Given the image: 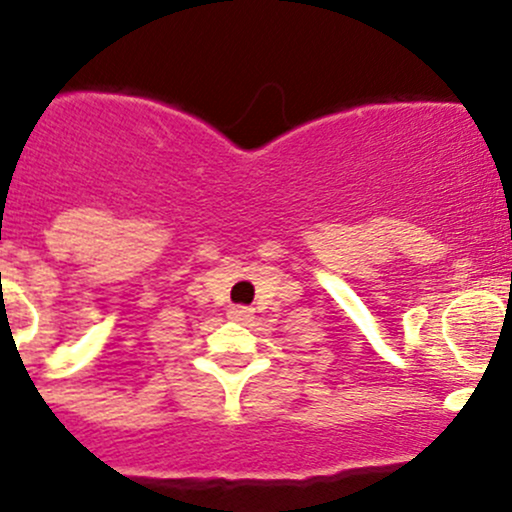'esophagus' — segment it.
Wrapping results in <instances>:
<instances>
[{"instance_id":"esophagus-1","label":"esophagus","mask_w":512,"mask_h":512,"mask_svg":"<svg viewBox=\"0 0 512 512\" xmlns=\"http://www.w3.org/2000/svg\"><path fill=\"white\" fill-rule=\"evenodd\" d=\"M227 315H230V320H237V322H247L252 317V307H245V305H237V307H232L230 312H227Z\"/></svg>"}]
</instances>
